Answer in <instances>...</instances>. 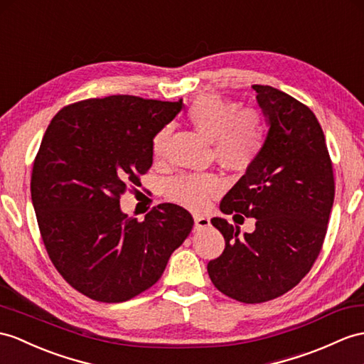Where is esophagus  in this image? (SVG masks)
<instances>
[{
	"instance_id": "obj_1",
	"label": "esophagus",
	"mask_w": 364,
	"mask_h": 364,
	"mask_svg": "<svg viewBox=\"0 0 364 364\" xmlns=\"http://www.w3.org/2000/svg\"><path fill=\"white\" fill-rule=\"evenodd\" d=\"M210 227V218L207 216H194V228L203 230Z\"/></svg>"
}]
</instances>
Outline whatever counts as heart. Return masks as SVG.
Listing matches in <instances>:
<instances>
[{"label": "heart", "mask_w": 364, "mask_h": 364, "mask_svg": "<svg viewBox=\"0 0 364 364\" xmlns=\"http://www.w3.org/2000/svg\"><path fill=\"white\" fill-rule=\"evenodd\" d=\"M188 120L199 134L213 141L219 164L230 170H245L261 153L265 128L258 112L237 111V105L218 95H202L188 109ZM170 127H165L153 139L151 151L156 161L165 154ZM220 179L215 174H181L168 181L165 194L181 205L200 210L210 196L220 188Z\"/></svg>", "instance_id": "obj_1"}]
</instances>
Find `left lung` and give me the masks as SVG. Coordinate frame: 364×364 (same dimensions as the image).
<instances>
[{
	"label": "left lung",
	"mask_w": 364,
	"mask_h": 364,
	"mask_svg": "<svg viewBox=\"0 0 364 364\" xmlns=\"http://www.w3.org/2000/svg\"><path fill=\"white\" fill-rule=\"evenodd\" d=\"M253 90L267 134L219 208L255 218V230L239 236L237 225L213 218L225 249L207 265L219 291L247 304L284 295L306 277L323 247L335 196L332 162L315 114L272 86Z\"/></svg>",
	"instance_id": "1"
}]
</instances>
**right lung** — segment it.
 Wrapping results in <instances>:
<instances>
[{"mask_svg":"<svg viewBox=\"0 0 364 364\" xmlns=\"http://www.w3.org/2000/svg\"><path fill=\"white\" fill-rule=\"evenodd\" d=\"M183 108L136 95L61 109L44 132L31 194L44 247L70 286L102 303L137 296L162 277L193 228L190 213L161 203L144 223L120 196L153 165V139Z\"/></svg>","mask_w":364,"mask_h":364,"instance_id":"obj_1","label":"right lung"}]
</instances>
